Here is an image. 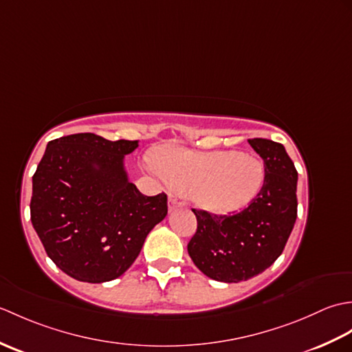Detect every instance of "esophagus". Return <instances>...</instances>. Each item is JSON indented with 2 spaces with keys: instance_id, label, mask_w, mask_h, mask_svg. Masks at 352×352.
<instances>
[{
  "instance_id": "1",
  "label": "esophagus",
  "mask_w": 352,
  "mask_h": 352,
  "mask_svg": "<svg viewBox=\"0 0 352 352\" xmlns=\"http://www.w3.org/2000/svg\"><path fill=\"white\" fill-rule=\"evenodd\" d=\"M183 206H184V201H180V199L172 198V197L168 199V210H169V212H174L175 208L183 207Z\"/></svg>"
}]
</instances>
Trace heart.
Instances as JSON below:
<instances>
[{"mask_svg":"<svg viewBox=\"0 0 352 352\" xmlns=\"http://www.w3.org/2000/svg\"><path fill=\"white\" fill-rule=\"evenodd\" d=\"M153 166L172 189L190 195L198 207L214 214L242 210L265 180V166L257 157L234 151L198 153L164 145L154 151Z\"/></svg>","mask_w":352,"mask_h":352,"instance_id":"obj_1","label":"heart"}]
</instances>
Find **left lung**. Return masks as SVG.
I'll return each instance as SVG.
<instances>
[{
	"mask_svg": "<svg viewBox=\"0 0 352 352\" xmlns=\"http://www.w3.org/2000/svg\"><path fill=\"white\" fill-rule=\"evenodd\" d=\"M248 142L265 163V182L251 204L233 216L192 210L198 228L188 252L199 271L216 281L239 283L266 271L281 256L296 221L294 162L278 142Z\"/></svg>",
	"mask_w": 352,
	"mask_h": 352,
	"instance_id": "left-lung-1",
	"label": "left lung"
}]
</instances>
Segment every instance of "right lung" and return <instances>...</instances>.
I'll list each match as a JSON object with an SVG mask.
<instances>
[{
  "instance_id": "add662e5",
  "label": "right lung",
  "mask_w": 352,
  "mask_h": 352,
  "mask_svg": "<svg viewBox=\"0 0 352 352\" xmlns=\"http://www.w3.org/2000/svg\"><path fill=\"white\" fill-rule=\"evenodd\" d=\"M138 140L78 133L48 142L33 175L32 223L58 269L86 283L121 276L168 214L164 193L145 197L125 169Z\"/></svg>"
}]
</instances>
